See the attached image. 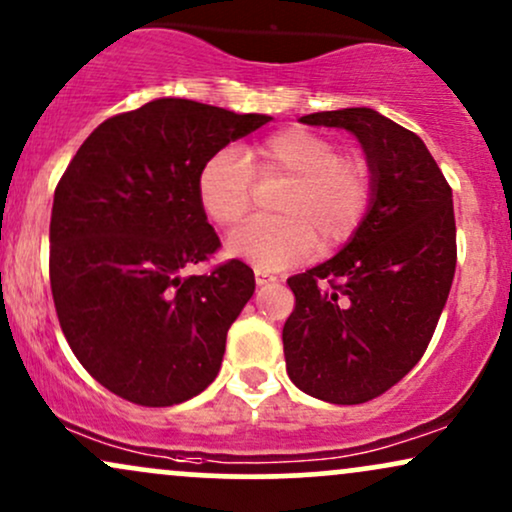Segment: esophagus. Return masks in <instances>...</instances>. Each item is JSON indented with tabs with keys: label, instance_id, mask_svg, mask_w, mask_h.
Wrapping results in <instances>:
<instances>
[{
	"label": "esophagus",
	"instance_id": "esophagus-1",
	"mask_svg": "<svg viewBox=\"0 0 512 512\" xmlns=\"http://www.w3.org/2000/svg\"><path fill=\"white\" fill-rule=\"evenodd\" d=\"M278 278L275 275H268V273H261V270H256V285L258 287H266V285H275Z\"/></svg>",
	"mask_w": 512,
	"mask_h": 512
}]
</instances>
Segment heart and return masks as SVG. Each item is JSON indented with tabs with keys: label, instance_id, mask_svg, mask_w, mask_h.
Returning a JSON list of instances; mask_svg holds the SVG:
<instances>
[{
	"label": "heart",
	"instance_id": "1",
	"mask_svg": "<svg viewBox=\"0 0 512 512\" xmlns=\"http://www.w3.org/2000/svg\"><path fill=\"white\" fill-rule=\"evenodd\" d=\"M261 179H290L275 201L280 218L246 222L227 239V254L273 273L302 263L316 251L338 249L362 225L371 198V170L359 155H342L333 138L292 126L263 138L256 150ZM254 174L242 150L225 146L203 160L196 194L218 227L237 225L249 213Z\"/></svg>",
	"mask_w": 512,
	"mask_h": 512
}]
</instances>
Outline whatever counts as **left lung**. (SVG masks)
<instances>
[{"label": "left lung", "instance_id": "8db88e82", "mask_svg": "<svg viewBox=\"0 0 512 512\" xmlns=\"http://www.w3.org/2000/svg\"><path fill=\"white\" fill-rule=\"evenodd\" d=\"M299 122L357 138L371 198L338 254L287 280V376L311 398L359 405L410 374L434 335L458 261L453 191L422 138L371 107Z\"/></svg>", "mask_w": 512, "mask_h": 512}]
</instances>
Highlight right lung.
I'll use <instances>...</instances> for the list:
<instances>
[{
    "label": "right lung",
    "mask_w": 512,
    "mask_h": 512,
    "mask_svg": "<svg viewBox=\"0 0 512 512\" xmlns=\"http://www.w3.org/2000/svg\"><path fill=\"white\" fill-rule=\"evenodd\" d=\"M270 119L184 98L150 100L102 122L59 179L50 222L54 309L83 369L119 398L170 407L218 376L227 330L256 280L242 261L184 278L220 246L196 177L208 155Z\"/></svg>",
    "instance_id": "1"
}]
</instances>
